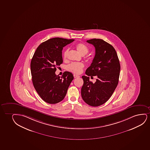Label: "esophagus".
Here are the masks:
<instances>
[{"mask_svg": "<svg viewBox=\"0 0 150 150\" xmlns=\"http://www.w3.org/2000/svg\"><path fill=\"white\" fill-rule=\"evenodd\" d=\"M80 76H79V75H77V74H74V78H79Z\"/></svg>", "mask_w": 150, "mask_h": 150, "instance_id": "1", "label": "esophagus"}]
</instances>
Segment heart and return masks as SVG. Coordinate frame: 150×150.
Returning <instances> with one entry per match:
<instances>
[{
	"label": "heart",
	"instance_id": "obj_1",
	"mask_svg": "<svg viewBox=\"0 0 150 150\" xmlns=\"http://www.w3.org/2000/svg\"><path fill=\"white\" fill-rule=\"evenodd\" d=\"M76 47L79 52L81 55H85L89 52V48L85 44L83 43H78L76 45ZM69 49H67L64 50L63 53V58L64 60H67L68 55ZM85 67V65L82 62H74L70 63V64L67 66V69L69 70L70 72L79 74L82 72V70Z\"/></svg>",
	"mask_w": 150,
	"mask_h": 150
}]
</instances>
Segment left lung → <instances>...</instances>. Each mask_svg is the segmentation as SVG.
<instances>
[{"label":"left lung","instance_id":"obj_1","mask_svg":"<svg viewBox=\"0 0 150 150\" xmlns=\"http://www.w3.org/2000/svg\"><path fill=\"white\" fill-rule=\"evenodd\" d=\"M87 42L95 48V57L86 70L87 76H82L83 84L81 95L83 101L92 106H100L110 99L118 85L120 64L114 47L103 40L93 38ZM88 76H97L95 83Z\"/></svg>","mask_w":150,"mask_h":150}]
</instances>
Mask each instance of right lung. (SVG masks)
<instances>
[{
	"mask_svg": "<svg viewBox=\"0 0 150 150\" xmlns=\"http://www.w3.org/2000/svg\"><path fill=\"white\" fill-rule=\"evenodd\" d=\"M74 40L55 38L38 46L31 61V73L35 89L43 100L55 104L64 98L74 79L73 74L65 71L62 76L55 74L63 62V47Z\"/></svg>",
	"mask_w": 150,
	"mask_h": 150,
	"instance_id": "right-lung-1",
	"label": "right lung"
}]
</instances>
